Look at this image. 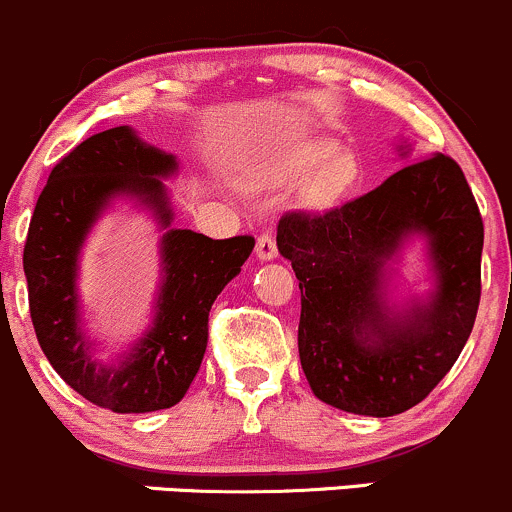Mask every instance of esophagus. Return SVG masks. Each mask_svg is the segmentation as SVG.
<instances>
[{
  "mask_svg": "<svg viewBox=\"0 0 512 512\" xmlns=\"http://www.w3.org/2000/svg\"><path fill=\"white\" fill-rule=\"evenodd\" d=\"M276 256H278V249H276V241H273V236L271 234L258 236V241H256V258H258V261H273Z\"/></svg>",
  "mask_w": 512,
  "mask_h": 512,
  "instance_id": "1",
  "label": "esophagus"
}]
</instances>
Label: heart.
<instances>
[{
    "instance_id": "heart-1",
    "label": "heart",
    "mask_w": 512,
    "mask_h": 512,
    "mask_svg": "<svg viewBox=\"0 0 512 512\" xmlns=\"http://www.w3.org/2000/svg\"><path fill=\"white\" fill-rule=\"evenodd\" d=\"M303 177L300 202L320 212L335 207L350 192L357 179V162L350 152H342L335 140H310L263 167L258 182L266 187H288Z\"/></svg>"
}]
</instances>
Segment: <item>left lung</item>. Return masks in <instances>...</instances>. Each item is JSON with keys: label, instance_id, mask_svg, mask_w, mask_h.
Returning <instances> with one entry per match:
<instances>
[{"label": "left lung", "instance_id": "1", "mask_svg": "<svg viewBox=\"0 0 512 512\" xmlns=\"http://www.w3.org/2000/svg\"><path fill=\"white\" fill-rule=\"evenodd\" d=\"M412 240L432 288L397 301L393 263ZM276 244L298 278L300 365L320 402L382 419L446 377L476 323L483 254L481 212L451 157L434 152L325 214H286Z\"/></svg>", "mask_w": 512, "mask_h": 512}]
</instances>
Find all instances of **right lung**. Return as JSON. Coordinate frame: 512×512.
I'll use <instances>...</instances> for the list:
<instances>
[{
    "mask_svg": "<svg viewBox=\"0 0 512 512\" xmlns=\"http://www.w3.org/2000/svg\"><path fill=\"white\" fill-rule=\"evenodd\" d=\"M177 170L172 152L147 145L130 125L103 130L51 170L29 224L24 276L41 350L68 387L110 412L170 409L187 394L207 350L209 310L256 244L251 236L209 239L175 229L165 179ZM120 198L150 211L163 231L161 286L146 333L103 363L82 320L77 273L87 234Z\"/></svg>",
    "mask_w": 512,
    "mask_h": 512,
    "instance_id": "1",
    "label": "right lung"
}]
</instances>
